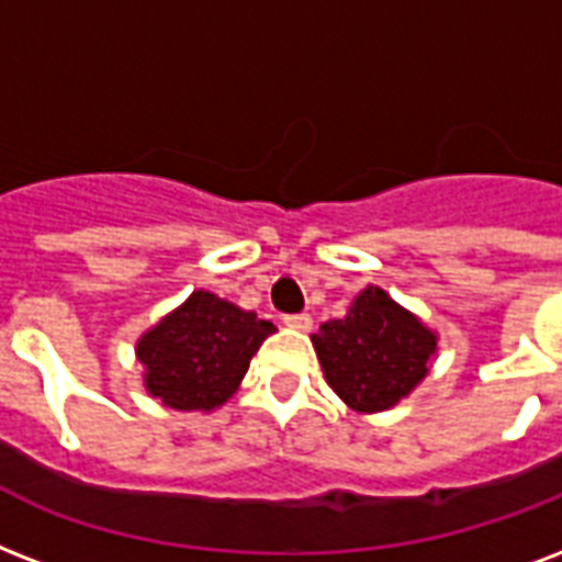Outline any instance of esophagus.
<instances>
[{
    "instance_id": "34e87169",
    "label": "esophagus",
    "mask_w": 562,
    "mask_h": 562,
    "mask_svg": "<svg viewBox=\"0 0 562 562\" xmlns=\"http://www.w3.org/2000/svg\"><path fill=\"white\" fill-rule=\"evenodd\" d=\"M282 324L291 329H312V315H306V312H297V315H282Z\"/></svg>"
}]
</instances>
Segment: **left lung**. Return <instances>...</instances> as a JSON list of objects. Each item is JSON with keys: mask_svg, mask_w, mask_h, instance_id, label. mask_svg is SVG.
<instances>
[{"mask_svg": "<svg viewBox=\"0 0 562 562\" xmlns=\"http://www.w3.org/2000/svg\"><path fill=\"white\" fill-rule=\"evenodd\" d=\"M312 345L327 383L359 413H380L409 395L436 353L434 333L374 285L345 318L327 321Z\"/></svg>", "mask_w": 562, "mask_h": 562, "instance_id": "obj_1", "label": "left lung"}]
</instances>
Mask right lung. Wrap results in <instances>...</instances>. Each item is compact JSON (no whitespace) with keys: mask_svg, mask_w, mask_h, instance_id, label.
I'll list each match as a JSON object with an SVG mask.
<instances>
[{"mask_svg":"<svg viewBox=\"0 0 562 562\" xmlns=\"http://www.w3.org/2000/svg\"><path fill=\"white\" fill-rule=\"evenodd\" d=\"M273 329L256 312L238 310L212 291H194L138 341L149 395L186 413L221 406Z\"/></svg>","mask_w":562,"mask_h":562,"instance_id":"add662e5","label":"right lung"}]
</instances>
